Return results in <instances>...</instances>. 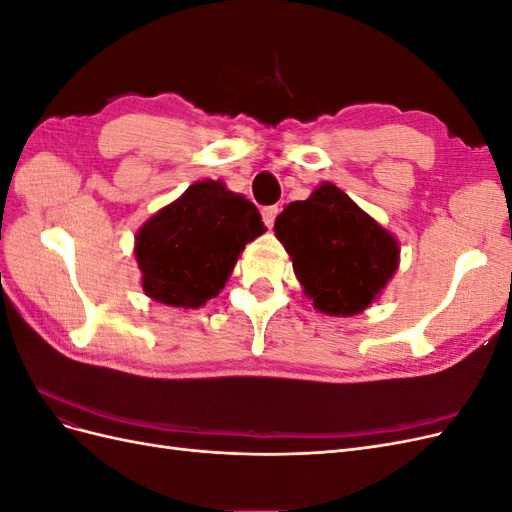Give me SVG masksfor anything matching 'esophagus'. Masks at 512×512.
I'll use <instances>...</instances> for the list:
<instances>
[{
    "label": "esophagus",
    "instance_id": "34e87169",
    "mask_svg": "<svg viewBox=\"0 0 512 512\" xmlns=\"http://www.w3.org/2000/svg\"><path fill=\"white\" fill-rule=\"evenodd\" d=\"M277 213H280V207H277V205H271V207L262 209V222L267 224V228H273V222L277 218Z\"/></svg>",
    "mask_w": 512,
    "mask_h": 512
}]
</instances>
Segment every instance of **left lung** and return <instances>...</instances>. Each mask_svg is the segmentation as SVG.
<instances>
[{
  "label": "left lung",
  "instance_id": "obj_1",
  "mask_svg": "<svg viewBox=\"0 0 512 512\" xmlns=\"http://www.w3.org/2000/svg\"><path fill=\"white\" fill-rule=\"evenodd\" d=\"M273 230L320 314H361L399 267V241L329 181L290 203Z\"/></svg>",
  "mask_w": 512,
  "mask_h": 512
}]
</instances>
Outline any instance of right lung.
<instances>
[{
  "mask_svg": "<svg viewBox=\"0 0 512 512\" xmlns=\"http://www.w3.org/2000/svg\"><path fill=\"white\" fill-rule=\"evenodd\" d=\"M260 213L224 181H196L138 228L134 258L149 299L196 309L218 297L243 247L265 232Z\"/></svg>",
  "mask_w": 512,
  "mask_h": 512,
  "instance_id": "1",
  "label": "right lung"
}]
</instances>
